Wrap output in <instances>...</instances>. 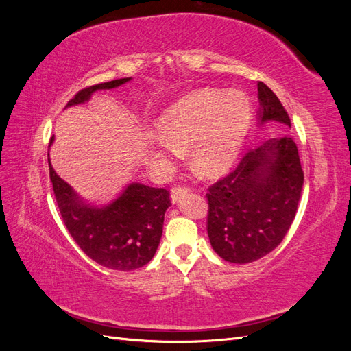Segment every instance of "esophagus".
<instances>
[{"mask_svg":"<svg viewBox=\"0 0 351 351\" xmlns=\"http://www.w3.org/2000/svg\"><path fill=\"white\" fill-rule=\"evenodd\" d=\"M189 192V187H182V186H176L171 189V199L173 202H177L180 197L187 195Z\"/></svg>","mask_w":351,"mask_h":351,"instance_id":"obj_1","label":"esophagus"}]
</instances>
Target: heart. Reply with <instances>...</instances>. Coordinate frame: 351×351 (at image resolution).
<instances>
[{"label": "heart", "mask_w": 351, "mask_h": 351, "mask_svg": "<svg viewBox=\"0 0 351 351\" xmlns=\"http://www.w3.org/2000/svg\"><path fill=\"white\" fill-rule=\"evenodd\" d=\"M250 119V102L244 93L202 89L165 111L152 141L154 151L164 159L190 147L195 171L215 177L234 161Z\"/></svg>", "instance_id": "b5f03b06"}]
</instances>
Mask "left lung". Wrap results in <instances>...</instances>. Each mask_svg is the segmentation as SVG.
<instances>
[{"label":"left lung","instance_id":"1","mask_svg":"<svg viewBox=\"0 0 351 351\" xmlns=\"http://www.w3.org/2000/svg\"><path fill=\"white\" fill-rule=\"evenodd\" d=\"M259 121L291 127L290 117L267 84L258 82ZM304 174L293 136L265 142L243 155L237 167L208 187L206 230L218 256L250 263L272 252L295 217Z\"/></svg>","mask_w":351,"mask_h":351}]
</instances>
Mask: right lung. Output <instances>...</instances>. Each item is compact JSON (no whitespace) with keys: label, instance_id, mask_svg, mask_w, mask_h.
<instances>
[{"label":"right lung","instance_id":"obj_1","mask_svg":"<svg viewBox=\"0 0 351 351\" xmlns=\"http://www.w3.org/2000/svg\"><path fill=\"white\" fill-rule=\"evenodd\" d=\"M129 80L130 77L115 79L84 88L67 102V107L88 101L95 90L112 89ZM52 141L54 136L49 145ZM49 178L62 221L92 261L110 269L133 271L154 258L162 236L165 210L171 205L167 189L132 183L112 204L93 208L57 176L51 162Z\"/></svg>","mask_w":351,"mask_h":351}]
</instances>
